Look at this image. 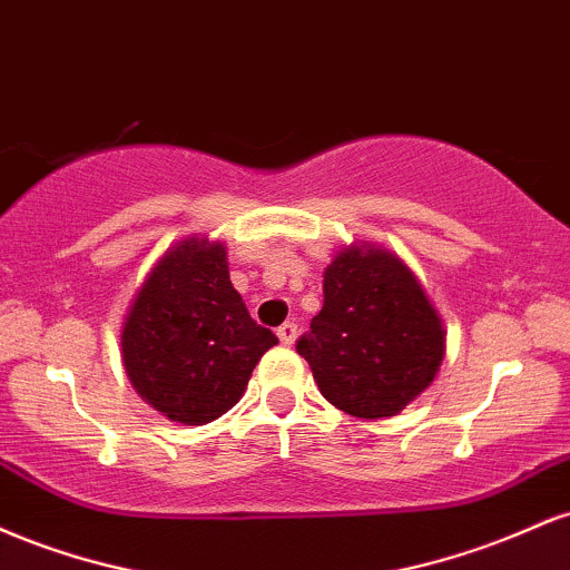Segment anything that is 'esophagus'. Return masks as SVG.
<instances>
[{
	"mask_svg": "<svg viewBox=\"0 0 570 570\" xmlns=\"http://www.w3.org/2000/svg\"><path fill=\"white\" fill-rule=\"evenodd\" d=\"M278 340L284 345H294V340H297V324H292V322H286V324H281L278 326Z\"/></svg>",
	"mask_w": 570,
	"mask_h": 570,
	"instance_id": "esophagus-1",
	"label": "esophagus"
}]
</instances>
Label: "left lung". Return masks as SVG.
I'll return each instance as SVG.
<instances>
[{
  "mask_svg": "<svg viewBox=\"0 0 570 570\" xmlns=\"http://www.w3.org/2000/svg\"><path fill=\"white\" fill-rule=\"evenodd\" d=\"M326 402L353 417L399 415L429 389L444 326L421 281L396 254L348 246L324 271V305L297 340Z\"/></svg>",
  "mask_w": 570,
  "mask_h": 570,
  "instance_id": "1",
  "label": "left lung"
}]
</instances>
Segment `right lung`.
Wrapping results in <instances>:
<instances>
[{
  "label": "right lung",
  "instance_id": "right-lung-1",
  "mask_svg": "<svg viewBox=\"0 0 570 570\" xmlns=\"http://www.w3.org/2000/svg\"><path fill=\"white\" fill-rule=\"evenodd\" d=\"M278 343L233 289L227 248L187 238L144 278L122 324V367L136 394L185 426L217 421L244 396L252 370Z\"/></svg>",
  "mask_w": 570,
  "mask_h": 570
}]
</instances>
